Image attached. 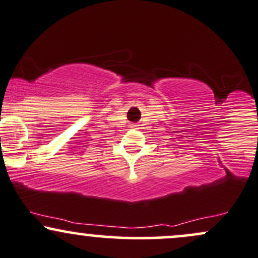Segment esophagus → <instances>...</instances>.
<instances>
[{
	"label": "esophagus",
	"instance_id": "esophagus-1",
	"mask_svg": "<svg viewBox=\"0 0 258 258\" xmlns=\"http://www.w3.org/2000/svg\"><path fill=\"white\" fill-rule=\"evenodd\" d=\"M132 127H133V128H139V127H138V125H137V123H132Z\"/></svg>",
	"mask_w": 258,
	"mask_h": 258
}]
</instances>
